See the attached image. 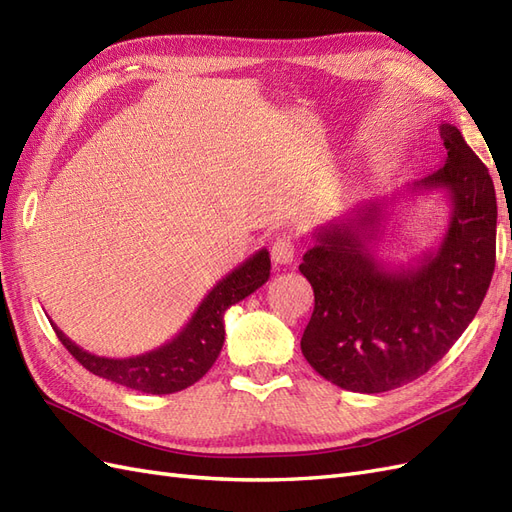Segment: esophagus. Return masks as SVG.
<instances>
[{"instance_id": "esophagus-1", "label": "esophagus", "mask_w": 512, "mask_h": 512, "mask_svg": "<svg viewBox=\"0 0 512 512\" xmlns=\"http://www.w3.org/2000/svg\"><path fill=\"white\" fill-rule=\"evenodd\" d=\"M271 260L277 267H286L294 260V243L290 237H280L271 245Z\"/></svg>"}]
</instances>
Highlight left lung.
Segmentation results:
<instances>
[{
    "mask_svg": "<svg viewBox=\"0 0 512 512\" xmlns=\"http://www.w3.org/2000/svg\"><path fill=\"white\" fill-rule=\"evenodd\" d=\"M442 168L410 194L442 190L451 220L436 250L408 269L376 256L391 200H367L314 230L299 271L314 288L301 337L307 363L354 393H384L421 378L468 329L495 269L498 205L487 166L453 123H440Z\"/></svg>",
    "mask_w": 512,
    "mask_h": 512,
    "instance_id": "1",
    "label": "left lung"
}]
</instances>
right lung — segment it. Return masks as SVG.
I'll return each instance as SVG.
<instances>
[{"label":"right lung","instance_id":"obj_1","mask_svg":"<svg viewBox=\"0 0 512 512\" xmlns=\"http://www.w3.org/2000/svg\"><path fill=\"white\" fill-rule=\"evenodd\" d=\"M269 271L271 258L262 247L209 290L179 335L156 350L130 356V359H106V356L91 354L76 346L64 331H59L53 320L51 327L59 342L91 374L149 395L177 393L198 382L211 369L224 346L226 309L250 297L265 284Z\"/></svg>","mask_w":512,"mask_h":512}]
</instances>
